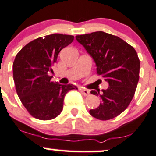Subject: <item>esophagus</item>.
<instances>
[{"mask_svg": "<svg viewBox=\"0 0 156 156\" xmlns=\"http://www.w3.org/2000/svg\"><path fill=\"white\" fill-rule=\"evenodd\" d=\"M80 92L81 93V94L83 95V96H88V95L90 94V91L87 90H85V89H80Z\"/></svg>", "mask_w": 156, "mask_h": 156, "instance_id": "esophagus-1", "label": "esophagus"}]
</instances>
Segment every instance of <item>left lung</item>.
I'll use <instances>...</instances> for the list:
<instances>
[{
    "mask_svg": "<svg viewBox=\"0 0 156 156\" xmlns=\"http://www.w3.org/2000/svg\"><path fill=\"white\" fill-rule=\"evenodd\" d=\"M90 55L96 72L109 84L108 89L92 90L100 96L99 107L90 114L100 120L117 117L127 108L134 97L140 73V60L132 46L117 36L103 31L75 37Z\"/></svg>",
    "mask_w": 156,
    "mask_h": 156,
    "instance_id": "left-lung-1",
    "label": "left lung"
}]
</instances>
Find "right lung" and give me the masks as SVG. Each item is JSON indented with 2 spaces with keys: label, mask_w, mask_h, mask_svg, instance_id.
I'll use <instances>...</instances> for the list:
<instances>
[{
  "label": "right lung",
  "mask_w": 156,
  "mask_h": 156,
  "mask_svg": "<svg viewBox=\"0 0 156 156\" xmlns=\"http://www.w3.org/2000/svg\"><path fill=\"white\" fill-rule=\"evenodd\" d=\"M31 41L17 54L12 64L13 79L17 94L30 115L49 120L63 110L67 93L77 90L73 84H60L51 81V67L57 63L58 54L73 42L74 37L53 34Z\"/></svg>",
  "instance_id": "obj_1"
}]
</instances>
